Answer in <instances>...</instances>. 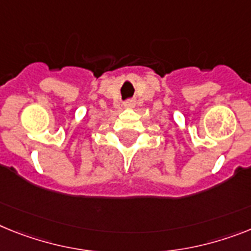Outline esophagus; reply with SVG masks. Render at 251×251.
Masks as SVG:
<instances>
[{
    "label": "esophagus",
    "mask_w": 251,
    "mask_h": 251,
    "mask_svg": "<svg viewBox=\"0 0 251 251\" xmlns=\"http://www.w3.org/2000/svg\"><path fill=\"white\" fill-rule=\"evenodd\" d=\"M129 106H132V103H129Z\"/></svg>",
    "instance_id": "esophagus-1"
}]
</instances>
